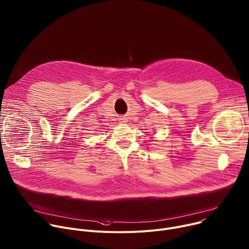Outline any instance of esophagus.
<instances>
[{"mask_svg": "<svg viewBox=\"0 0 249 249\" xmlns=\"http://www.w3.org/2000/svg\"><path fill=\"white\" fill-rule=\"evenodd\" d=\"M127 122V118L125 117V116H121L119 119H118V123L119 124H124V123H126Z\"/></svg>", "mask_w": 249, "mask_h": 249, "instance_id": "esophagus-1", "label": "esophagus"}]
</instances>
